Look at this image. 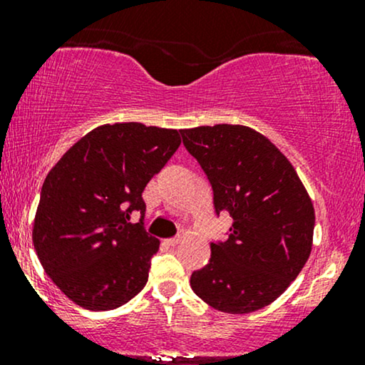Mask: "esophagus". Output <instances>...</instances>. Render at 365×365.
Listing matches in <instances>:
<instances>
[{
    "label": "esophagus",
    "instance_id": "34e87169",
    "mask_svg": "<svg viewBox=\"0 0 365 365\" xmlns=\"http://www.w3.org/2000/svg\"><path fill=\"white\" fill-rule=\"evenodd\" d=\"M165 244L168 247H177L180 244V237H175V238H166Z\"/></svg>",
    "mask_w": 365,
    "mask_h": 365
}]
</instances>
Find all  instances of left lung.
I'll use <instances>...</instances> for the list:
<instances>
[{"label":"left lung","mask_w":365,"mask_h":365,"mask_svg":"<svg viewBox=\"0 0 365 365\" xmlns=\"http://www.w3.org/2000/svg\"><path fill=\"white\" fill-rule=\"evenodd\" d=\"M183 144L215 190L216 212L233 217L230 237L211 244V261L190 278L216 311L247 314L274 302L312 250V199L287 156L245 125L182 130Z\"/></svg>","instance_id":"obj_1"}]
</instances>
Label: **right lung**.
I'll return each instance as SVG.
<instances>
[{"label": "right lung", "mask_w": 365, "mask_h": 365, "mask_svg": "<svg viewBox=\"0 0 365 365\" xmlns=\"http://www.w3.org/2000/svg\"><path fill=\"white\" fill-rule=\"evenodd\" d=\"M180 132L101 125L48 173L32 242L46 274L73 304L111 311L145 287L159 240L130 217L145 212L142 192L178 149Z\"/></svg>", "instance_id": "1"}]
</instances>
